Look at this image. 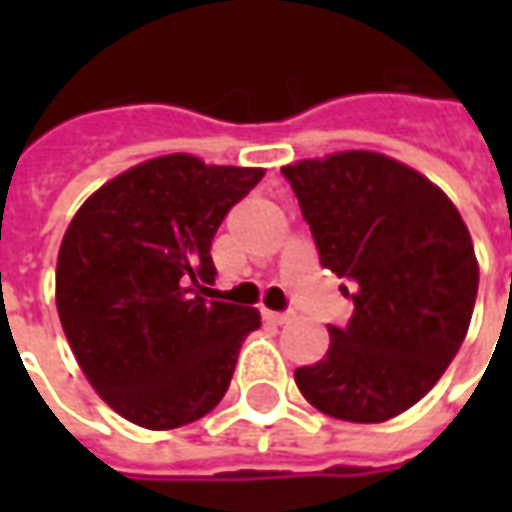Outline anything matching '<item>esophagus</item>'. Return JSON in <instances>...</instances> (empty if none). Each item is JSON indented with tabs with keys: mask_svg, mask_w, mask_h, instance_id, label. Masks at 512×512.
Here are the masks:
<instances>
[{
	"mask_svg": "<svg viewBox=\"0 0 512 512\" xmlns=\"http://www.w3.org/2000/svg\"><path fill=\"white\" fill-rule=\"evenodd\" d=\"M290 318H293L290 312H274V310H266V307H263V321H266V323L282 326V323H288Z\"/></svg>",
	"mask_w": 512,
	"mask_h": 512,
	"instance_id": "obj_1",
	"label": "esophagus"
}]
</instances>
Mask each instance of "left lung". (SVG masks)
<instances>
[{
  "mask_svg": "<svg viewBox=\"0 0 512 512\" xmlns=\"http://www.w3.org/2000/svg\"><path fill=\"white\" fill-rule=\"evenodd\" d=\"M282 175L321 266L354 282L351 321L329 326V351L296 384L329 417L386 422L428 395L469 332L480 282L469 227L436 183L376 150L301 158Z\"/></svg>",
  "mask_w": 512,
  "mask_h": 512,
  "instance_id": "1",
  "label": "left lung"
}]
</instances>
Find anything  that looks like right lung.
Masks as SVG:
<instances>
[{"instance_id": "1", "label": "right lung", "mask_w": 512, "mask_h": 512, "mask_svg": "<svg viewBox=\"0 0 512 512\" xmlns=\"http://www.w3.org/2000/svg\"><path fill=\"white\" fill-rule=\"evenodd\" d=\"M263 167L147 158L93 191L62 235L57 312L87 381L147 430L205 417L230 386L255 307L208 301L211 241Z\"/></svg>"}]
</instances>
